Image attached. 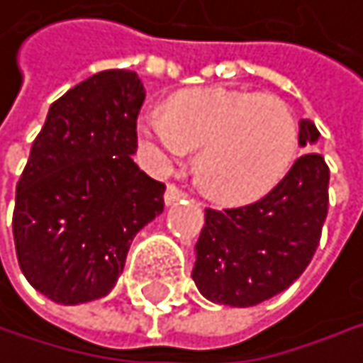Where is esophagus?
<instances>
[{
    "instance_id": "obj_1",
    "label": "esophagus",
    "mask_w": 363,
    "mask_h": 363,
    "mask_svg": "<svg viewBox=\"0 0 363 363\" xmlns=\"http://www.w3.org/2000/svg\"><path fill=\"white\" fill-rule=\"evenodd\" d=\"M185 198V191H180L178 187H174V185H167V189H165V194H163V202H165V206H174L176 202H180Z\"/></svg>"
}]
</instances>
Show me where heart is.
Segmentation results:
<instances>
[{"instance_id": "obj_1", "label": "heart", "mask_w": 363, "mask_h": 363, "mask_svg": "<svg viewBox=\"0 0 363 363\" xmlns=\"http://www.w3.org/2000/svg\"><path fill=\"white\" fill-rule=\"evenodd\" d=\"M138 133L150 163L163 172L200 148V185L225 204L253 202L272 191L298 150V125L285 101L230 86L176 93L165 114L146 112L140 118Z\"/></svg>"}]
</instances>
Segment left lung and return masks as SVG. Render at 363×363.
Instances as JSON below:
<instances>
[{
    "mask_svg": "<svg viewBox=\"0 0 363 363\" xmlns=\"http://www.w3.org/2000/svg\"><path fill=\"white\" fill-rule=\"evenodd\" d=\"M319 135L315 123L300 121L302 148L315 146ZM328 185L325 159L306 152L266 198L240 208H206L191 272L200 294L215 304L247 308L285 291L317 251Z\"/></svg>",
    "mask_w": 363,
    "mask_h": 363,
    "instance_id": "obj_1",
    "label": "left lung"
}]
</instances>
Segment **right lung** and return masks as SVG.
Segmentation results:
<instances>
[{"instance_id":"right-lung-1","label":"right lung","mask_w":363,"mask_h":363,"mask_svg":"<svg viewBox=\"0 0 363 363\" xmlns=\"http://www.w3.org/2000/svg\"><path fill=\"white\" fill-rule=\"evenodd\" d=\"M135 72L106 69L46 114L16 185L18 266L57 304L99 300L116 285L135 234L163 213L165 185L133 157L144 101Z\"/></svg>"}]
</instances>
